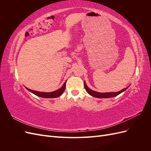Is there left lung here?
Listing matches in <instances>:
<instances>
[{
  "mask_svg": "<svg viewBox=\"0 0 151 151\" xmlns=\"http://www.w3.org/2000/svg\"><path fill=\"white\" fill-rule=\"evenodd\" d=\"M84 88L86 90L87 92H88V94H89L91 96H92L93 97H95V98H113V97H115V96H118V94H120V93H122V92H123V91H125L129 87H127V88L123 89L120 91H118V92H116V93H98V92H96V91H93L90 89L88 86H87L85 81H84Z\"/></svg>",
  "mask_w": 151,
  "mask_h": 151,
  "instance_id": "8db88e82",
  "label": "left lung"
}]
</instances>
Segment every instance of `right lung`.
Returning a JSON list of instances; mask_svg holds the SVG:
<instances>
[{
    "mask_svg": "<svg viewBox=\"0 0 151 151\" xmlns=\"http://www.w3.org/2000/svg\"><path fill=\"white\" fill-rule=\"evenodd\" d=\"M65 86H66V81L64 83V84H63L62 87L61 88H60L58 90H56L55 91H53V92H50V93H45V92H39V91H33L30 89H28L26 88L27 89H28L30 92L32 93H33L34 94L40 97H42V98H57L59 97L62 94V93L64 91L65 89Z\"/></svg>",
    "mask_w": 151,
    "mask_h": 151,
    "instance_id": "obj_1",
    "label": "right lung"
}]
</instances>
